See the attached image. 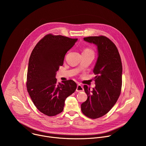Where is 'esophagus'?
<instances>
[{"instance_id":"obj_1","label":"esophagus","mask_w":146,"mask_h":146,"mask_svg":"<svg viewBox=\"0 0 146 146\" xmlns=\"http://www.w3.org/2000/svg\"><path fill=\"white\" fill-rule=\"evenodd\" d=\"M83 91H84V88H83V87L80 84H78L77 86L76 91L79 92H82Z\"/></svg>"}]
</instances>
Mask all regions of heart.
I'll return each mask as SVG.
<instances>
[{"label": "heart", "instance_id": "obj_1", "mask_svg": "<svg viewBox=\"0 0 146 146\" xmlns=\"http://www.w3.org/2000/svg\"><path fill=\"white\" fill-rule=\"evenodd\" d=\"M82 53H92V54H94V51L90 48L86 47L84 49V51H83Z\"/></svg>", "mask_w": 146, "mask_h": 146}]
</instances>
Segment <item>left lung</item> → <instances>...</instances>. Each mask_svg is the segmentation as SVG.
<instances>
[{"label":"left lung","mask_w":146,"mask_h":146,"mask_svg":"<svg viewBox=\"0 0 146 146\" xmlns=\"http://www.w3.org/2000/svg\"><path fill=\"white\" fill-rule=\"evenodd\" d=\"M98 47V58L94 69L95 87L84 86L87 99L81 105L82 113L92 119L107 114L117 102L121 91L122 66L118 50L113 41L104 36L84 37Z\"/></svg>","instance_id":"obj_1"}]
</instances>
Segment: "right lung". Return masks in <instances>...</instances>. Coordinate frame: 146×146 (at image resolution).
<instances>
[{"mask_svg": "<svg viewBox=\"0 0 146 146\" xmlns=\"http://www.w3.org/2000/svg\"><path fill=\"white\" fill-rule=\"evenodd\" d=\"M77 40L50 33L41 38L32 51L27 72V91L36 108L46 115L60 113L65 99L77 88L76 83L72 80L58 83L55 78L66 52Z\"/></svg>", "mask_w": 146, "mask_h": 146, "instance_id": "obj_1", "label": "right lung"}]
</instances>
